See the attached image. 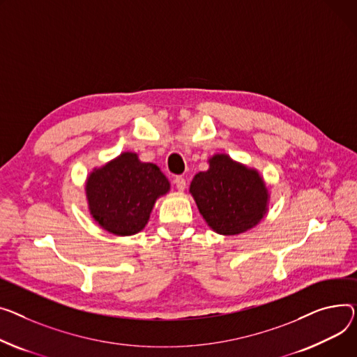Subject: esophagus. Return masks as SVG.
<instances>
[{"mask_svg": "<svg viewBox=\"0 0 357 357\" xmlns=\"http://www.w3.org/2000/svg\"><path fill=\"white\" fill-rule=\"evenodd\" d=\"M174 183H175V186L178 188V191H183V189L186 188V181H185V178H183L182 175H178V176H175V179H174Z\"/></svg>", "mask_w": 357, "mask_h": 357, "instance_id": "esophagus-1", "label": "esophagus"}]
</instances>
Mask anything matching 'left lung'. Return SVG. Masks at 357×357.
I'll use <instances>...</instances> for the list:
<instances>
[{"label":"left lung","instance_id":"1","mask_svg":"<svg viewBox=\"0 0 357 357\" xmlns=\"http://www.w3.org/2000/svg\"><path fill=\"white\" fill-rule=\"evenodd\" d=\"M209 169L194 176L189 192L202 218L221 235H238L254 228L268 209V189L257 169L225 153L209 158Z\"/></svg>","mask_w":357,"mask_h":357}]
</instances>
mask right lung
I'll use <instances>...</instances> for the list:
<instances>
[{"label":"right lung","instance_id":"add662e5","mask_svg":"<svg viewBox=\"0 0 357 357\" xmlns=\"http://www.w3.org/2000/svg\"><path fill=\"white\" fill-rule=\"evenodd\" d=\"M169 189L159 166L140 162L133 152H123L102 168H94L86 181L93 220L105 231L122 236L144 229L156 199Z\"/></svg>","mask_w":357,"mask_h":357}]
</instances>
